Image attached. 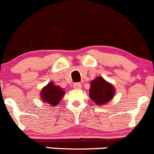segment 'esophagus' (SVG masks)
I'll return each instance as SVG.
<instances>
[{"label": "esophagus", "mask_w": 154, "mask_h": 154, "mask_svg": "<svg viewBox=\"0 0 154 154\" xmlns=\"http://www.w3.org/2000/svg\"><path fill=\"white\" fill-rule=\"evenodd\" d=\"M73 87L75 89L81 88V84H80V83H74V84H73Z\"/></svg>", "instance_id": "obj_1"}]
</instances>
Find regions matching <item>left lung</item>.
<instances>
[{"instance_id":"1","label":"left lung","mask_w":154,"mask_h":154,"mask_svg":"<svg viewBox=\"0 0 154 154\" xmlns=\"http://www.w3.org/2000/svg\"><path fill=\"white\" fill-rule=\"evenodd\" d=\"M115 88L102 77H98L90 83L89 96L97 105H104L113 98Z\"/></svg>"}]
</instances>
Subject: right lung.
Returning <instances> with one entry per match:
<instances>
[{
  "label": "right lung",
  "instance_id": "1",
  "mask_svg": "<svg viewBox=\"0 0 154 154\" xmlns=\"http://www.w3.org/2000/svg\"><path fill=\"white\" fill-rule=\"evenodd\" d=\"M65 91L58 86H55L52 82H49L40 93L42 100L48 103L51 106H56L64 97Z\"/></svg>",
  "mask_w": 154,
  "mask_h": 154
}]
</instances>
